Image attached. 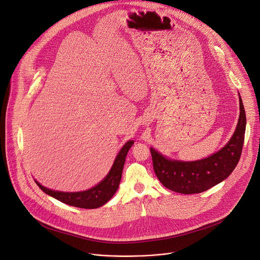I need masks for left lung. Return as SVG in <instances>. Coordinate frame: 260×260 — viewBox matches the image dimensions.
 I'll return each instance as SVG.
<instances>
[{
	"instance_id": "8db88e82",
	"label": "left lung",
	"mask_w": 260,
	"mask_h": 260,
	"mask_svg": "<svg viewBox=\"0 0 260 260\" xmlns=\"http://www.w3.org/2000/svg\"><path fill=\"white\" fill-rule=\"evenodd\" d=\"M238 124L229 143L215 154L191 162L169 160L151 148L154 172L164 186L180 193H200L222 182L241 158L246 131V112L239 96Z\"/></svg>"
}]
</instances>
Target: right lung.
Listing matches in <instances>:
<instances>
[{
    "label": "right lung",
    "instance_id": "obj_1",
    "mask_svg": "<svg viewBox=\"0 0 260 260\" xmlns=\"http://www.w3.org/2000/svg\"><path fill=\"white\" fill-rule=\"evenodd\" d=\"M133 144L134 142L132 141H129L128 143L125 144V146L121 149L118 155L116 156L114 164L106 178L101 183H99L98 185L88 190L80 192H62L46 188L45 186L39 184L37 181L35 182L44 192L59 200V201L62 203L79 208H98L108 202L117 190L119 182H121L126 156Z\"/></svg>",
    "mask_w": 260,
    "mask_h": 260
}]
</instances>
